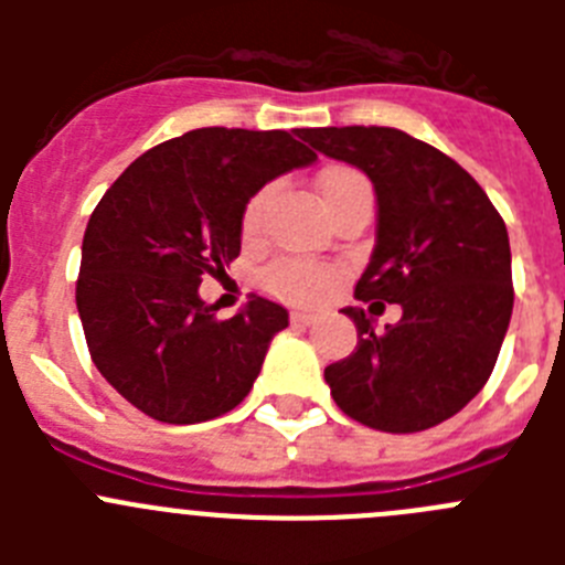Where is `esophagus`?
<instances>
[{
    "mask_svg": "<svg viewBox=\"0 0 565 565\" xmlns=\"http://www.w3.org/2000/svg\"><path fill=\"white\" fill-rule=\"evenodd\" d=\"M291 322H297V326H311V322H317V313H313V311H294Z\"/></svg>",
    "mask_w": 565,
    "mask_h": 565,
    "instance_id": "obj_1",
    "label": "esophagus"
}]
</instances>
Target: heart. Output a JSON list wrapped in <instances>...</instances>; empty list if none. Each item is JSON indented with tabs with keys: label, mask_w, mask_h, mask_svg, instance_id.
Wrapping results in <instances>:
<instances>
[{
	"label": "heart",
	"mask_w": 565,
	"mask_h": 565,
	"mask_svg": "<svg viewBox=\"0 0 565 565\" xmlns=\"http://www.w3.org/2000/svg\"><path fill=\"white\" fill-rule=\"evenodd\" d=\"M317 189L328 212H333L344 198H351L356 192H367L371 183L356 169L331 167L319 174ZM266 198L268 189H263L243 209V234L246 237L257 234L259 221H263V209H266ZM263 286L271 294H277V297L299 299L302 302V299H317L326 294V288L331 286V271L326 266H319V263H308V259H282V263H274L271 268H266Z\"/></svg>",
	"instance_id": "b5f03b06"
}]
</instances>
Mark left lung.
Instances as JSON below:
<instances>
[{
    "label": "left lung",
    "instance_id": "1",
    "mask_svg": "<svg viewBox=\"0 0 565 565\" xmlns=\"http://www.w3.org/2000/svg\"><path fill=\"white\" fill-rule=\"evenodd\" d=\"M302 138L371 178L376 246L356 299L402 306L382 333L362 308H344L359 342L326 367L333 402L373 430L436 427L478 396L507 337L515 294L503 217L467 169L402 129L319 127Z\"/></svg>",
    "mask_w": 565,
    "mask_h": 565
}]
</instances>
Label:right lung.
<instances>
[{
	"mask_svg": "<svg viewBox=\"0 0 565 565\" xmlns=\"http://www.w3.org/2000/svg\"><path fill=\"white\" fill-rule=\"evenodd\" d=\"M313 161L282 129H192L129 163L89 214L76 286L89 356L154 422H209L248 396L288 311L252 294L217 319L198 288L239 254L254 194Z\"/></svg>",
	"mask_w": 565,
	"mask_h": 565,
	"instance_id": "obj_1",
	"label": "right lung"
}]
</instances>
